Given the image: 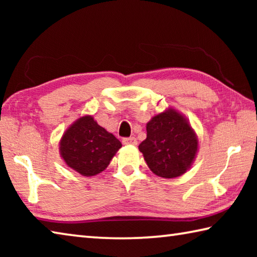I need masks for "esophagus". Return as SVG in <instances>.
Segmentation results:
<instances>
[{
    "label": "esophagus",
    "instance_id": "1",
    "mask_svg": "<svg viewBox=\"0 0 257 257\" xmlns=\"http://www.w3.org/2000/svg\"><path fill=\"white\" fill-rule=\"evenodd\" d=\"M122 143H123V145H137L136 138H134V137L123 138L122 139Z\"/></svg>",
    "mask_w": 257,
    "mask_h": 257
}]
</instances>
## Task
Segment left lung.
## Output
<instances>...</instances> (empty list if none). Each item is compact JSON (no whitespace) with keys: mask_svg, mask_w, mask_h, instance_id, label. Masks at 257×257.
<instances>
[{"mask_svg":"<svg viewBox=\"0 0 257 257\" xmlns=\"http://www.w3.org/2000/svg\"><path fill=\"white\" fill-rule=\"evenodd\" d=\"M146 132V139L138 149L154 175L173 179L189 170L199 144L185 114L169 106L147 122Z\"/></svg>","mask_w":257,"mask_h":257,"instance_id":"left-lung-1","label":"left lung"}]
</instances>
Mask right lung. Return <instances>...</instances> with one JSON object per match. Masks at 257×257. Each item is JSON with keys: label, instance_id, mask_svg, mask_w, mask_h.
<instances>
[{"label": "right lung", "instance_id": "add662e5", "mask_svg": "<svg viewBox=\"0 0 257 257\" xmlns=\"http://www.w3.org/2000/svg\"><path fill=\"white\" fill-rule=\"evenodd\" d=\"M122 146L118 138L101 127L93 115L85 114L69 125L59 142L61 159L84 177L105 170Z\"/></svg>", "mask_w": 257, "mask_h": 257}]
</instances>
